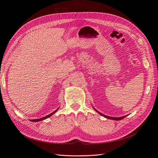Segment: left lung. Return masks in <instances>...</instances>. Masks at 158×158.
Here are the masks:
<instances>
[{
    "label": "left lung",
    "mask_w": 158,
    "mask_h": 158,
    "mask_svg": "<svg viewBox=\"0 0 158 158\" xmlns=\"http://www.w3.org/2000/svg\"><path fill=\"white\" fill-rule=\"evenodd\" d=\"M95 111H96V110H95ZM96 111L98 112V111ZM98 113H99V114H101V115L103 116L104 117H106L107 118H109V119H113V120H116V121H120V120H121V119L124 118L126 117V116H123V117H109V116H107V115H105V114H102L101 113H99V112H98Z\"/></svg>",
    "instance_id": "1"
}]
</instances>
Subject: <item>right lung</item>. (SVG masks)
Returning a JSON list of instances; mask_svg holds the SVG:
<instances>
[{"label": "right lung", "instance_id": "obj_1", "mask_svg": "<svg viewBox=\"0 0 158 158\" xmlns=\"http://www.w3.org/2000/svg\"><path fill=\"white\" fill-rule=\"evenodd\" d=\"M56 111H56H55L52 112V113H51V114H48V115L46 116V117H43V118H39V119H32V120H31V121H33V122H37V121H39L44 120V119H45V118H48V117H51V116L52 115V114H54Z\"/></svg>", "mask_w": 158, "mask_h": 158}]
</instances>
